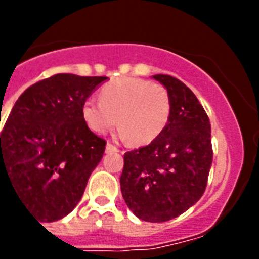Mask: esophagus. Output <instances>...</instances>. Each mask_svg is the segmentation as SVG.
I'll return each instance as SVG.
<instances>
[{"mask_svg":"<svg viewBox=\"0 0 259 259\" xmlns=\"http://www.w3.org/2000/svg\"><path fill=\"white\" fill-rule=\"evenodd\" d=\"M115 152H118L117 146L107 142V145H106V153H115Z\"/></svg>","mask_w":259,"mask_h":259,"instance_id":"obj_1","label":"esophagus"}]
</instances>
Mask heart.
Returning a JSON list of instances; mask_svg holds the SVG:
<instances>
[{"mask_svg":"<svg viewBox=\"0 0 259 259\" xmlns=\"http://www.w3.org/2000/svg\"><path fill=\"white\" fill-rule=\"evenodd\" d=\"M172 102L168 90L149 80L118 78L99 91V102L86 99L82 118L95 133L105 134L117 125L133 145H146L168 125Z\"/></svg>","mask_w":259,"mask_h":259,"instance_id":"1","label":"heart"}]
</instances>
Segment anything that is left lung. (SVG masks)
<instances>
[{
	"label": "left lung",
	"mask_w": 259,
	"mask_h": 259,
	"mask_svg": "<svg viewBox=\"0 0 259 259\" xmlns=\"http://www.w3.org/2000/svg\"><path fill=\"white\" fill-rule=\"evenodd\" d=\"M152 78L169 93V122L149 145L126 152L119 183L130 211L160 223L177 218L203 196L212 145L209 119L196 95L169 75Z\"/></svg>",
	"instance_id": "obj_1"
}]
</instances>
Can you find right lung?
<instances>
[{"mask_svg":"<svg viewBox=\"0 0 259 259\" xmlns=\"http://www.w3.org/2000/svg\"><path fill=\"white\" fill-rule=\"evenodd\" d=\"M106 76L58 74L20 95L0 134V181L5 173L38 222L72 211L105 153L89 129L82 105Z\"/></svg>","mask_w":259,"mask_h":259,"instance_id":"right-lung-1","label":"right lung"}]
</instances>
